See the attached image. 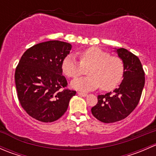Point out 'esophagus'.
<instances>
[{"mask_svg": "<svg viewBox=\"0 0 156 156\" xmlns=\"http://www.w3.org/2000/svg\"><path fill=\"white\" fill-rule=\"evenodd\" d=\"M78 96H81V97H87V94H85V93L78 92Z\"/></svg>", "mask_w": 156, "mask_h": 156, "instance_id": "obj_1", "label": "esophagus"}]
</instances>
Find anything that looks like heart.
I'll return each instance as SVG.
<instances>
[{"instance_id": "heart-1", "label": "heart", "mask_w": 156, "mask_h": 156, "mask_svg": "<svg viewBox=\"0 0 156 156\" xmlns=\"http://www.w3.org/2000/svg\"><path fill=\"white\" fill-rule=\"evenodd\" d=\"M80 62L72 55L62 60V70L66 76L76 78L87 69V77L74 80L71 85L80 90L89 91L100 87L103 90L115 89L124 75V62L117 56H110L107 51L91 47L78 53Z\"/></svg>"}]
</instances>
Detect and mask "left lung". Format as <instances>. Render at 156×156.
<instances>
[{
  "label": "left lung",
  "mask_w": 156,
  "mask_h": 156,
  "mask_svg": "<svg viewBox=\"0 0 156 156\" xmlns=\"http://www.w3.org/2000/svg\"><path fill=\"white\" fill-rule=\"evenodd\" d=\"M115 51L124 62L123 80L113 93L99 95L97 104L91 108L93 115L103 123L127 117L139 103L145 84V73L139 58L125 48Z\"/></svg>",
  "instance_id": "left-lung-1"
}]
</instances>
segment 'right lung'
Instances as JSON below:
<instances>
[{
  "mask_svg": "<svg viewBox=\"0 0 156 156\" xmlns=\"http://www.w3.org/2000/svg\"><path fill=\"white\" fill-rule=\"evenodd\" d=\"M72 45L60 41L37 44L23 53L15 72L17 96L22 107L39 122H53L66 112L76 91L67 89L62 60Z\"/></svg>",
  "mask_w": 156,
  "mask_h": 156,
  "instance_id": "obj_1",
  "label": "right lung"
}]
</instances>
